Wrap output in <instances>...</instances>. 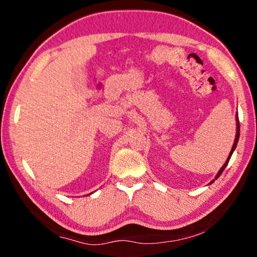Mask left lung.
Instances as JSON below:
<instances>
[{"label": "left lung", "instance_id": "8db88e82", "mask_svg": "<svg viewBox=\"0 0 257 257\" xmlns=\"http://www.w3.org/2000/svg\"><path fill=\"white\" fill-rule=\"evenodd\" d=\"M239 132H240V125H239V120H238V114H237V133H236V138H234V143H233V146H232V149H231V152H230V154H229V156H228V159H227V161H225V163L223 164V167L221 168V170L217 172V175H216V177H215V179H217V178H219L220 176H221V173L223 172V170L225 169V167H227L228 165V163H229V160H230V158H231V155H232V153H233V151H234V149H236V146H237V143H238V139H239ZM214 181V180H213ZM212 181V182H213Z\"/></svg>", "mask_w": 257, "mask_h": 257}]
</instances>
